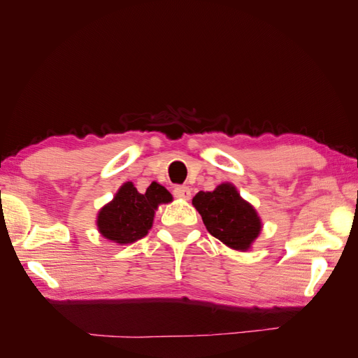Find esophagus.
I'll use <instances>...</instances> for the list:
<instances>
[{
	"label": "esophagus",
	"mask_w": 358,
	"mask_h": 358,
	"mask_svg": "<svg viewBox=\"0 0 358 358\" xmlns=\"http://www.w3.org/2000/svg\"><path fill=\"white\" fill-rule=\"evenodd\" d=\"M173 196L178 197V199H183V200H189L191 197V189L185 185H178L173 189Z\"/></svg>",
	"instance_id": "34e87169"
}]
</instances>
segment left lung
Returning <instances> with one entry per match:
<instances>
[{
  "label": "left lung",
  "instance_id": "left-lung-1",
  "mask_svg": "<svg viewBox=\"0 0 358 358\" xmlns=\"http://www.w3.org/2000/svg\"><path fill=\"white\" fill-rule=\"evenodd\" d=\"M192 204L208 231L237 251H246L262 230L255 209L242 200L230 183H222L212 192L200 191Z\"/></svg>",
  "mask_w": 358,
  "mask_h": 358
}]
</instances>
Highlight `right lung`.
I'll list each match as a JSON object with an SVG mask.
<instances>
[{"label":"right lung","instance_id":"add662e5","mask_svg":"<svg viewBox=\"0 0 358 358\" xmlns=\"http://www.w3.org/2000/svg\"><path fill=\"white\" fill-rule=\"evenodd\" d=\"M169 201H171V194L155 182L150 183L143 194H140L131 182H127L113 201L100 210L99 230L116 243L136 242L145 237L152 227L158 204Z\"/></svg>","mask_w":358,"mask_h":358}]
</instances>
